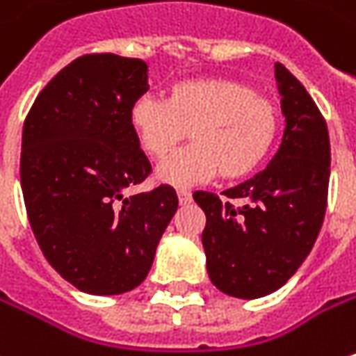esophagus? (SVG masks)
<instances>
[{
	"mask_svg": "<svg viewBox=\"0 0 356 356\" xmlns=\"http://www.w3.org/2000/svg\"><path fill=\"white\" fill-rule=\"evenodd\" d=\"M177 199L181 205H187V203H191V193H189V191H185V189H179Z\"/></svg>",
	"mask_w": 356,
	"mask_h": 356,
	"instance_id": "1",
	"label": "esophagus"
}]
</instances>
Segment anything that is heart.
<instances>
[{"mask_svg":"<svg viewBox=\"0 0 356 356\" xmlns=\"http://www.w3.org/2000/svg\"><path fill=\"white\" fill-rule=\"evenodd\" d=\"M129 123L141 149L161 161L187 139L193 145L157 169V181L171 187H193L219 171L227 181L257 171L275 143L277 105L239 79L203 77L181 81L167 99L143 95L129 111Z\"/></svg>","mask_w":356,"mask_h":356,"instance_id":"heart-1","label":"heart"}]
</instances>
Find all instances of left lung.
I'll return each instance as SVG.
<instances>
[{"instance_id":"1","label":"left lung","mask_w":356,"mask_h":356,"mask_svg":"<svg viewBox=\"0 0 356 356\" xmlns=\"http://www.w3.org/2000/svg\"><path fill=\"white\" fill-rule=\"evenodd\" d=\"M285 133L265 171L225 191H197L205 211L203 249L211 283L237 299L275 293L297 273L327 211L331 143L325 117L301 81L275 63ZM243 198L235 208L230 201Z\"/></svg>"}]
</instances>
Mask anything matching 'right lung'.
<instances>
[{
  "instance_id": "right-lung-1",
  "label": "right lung",
  "mask_w": 356,
  "mask_h": 356,
  "mask_svg": "<svg viewBox=\"0 0 356 356\" xmlns=\"http://www.w3.org/2000/svg\"><path fill=\"white\" fill-rule=\"evenodd\" d=\"M147 89L145 61L83 55L25 117L19 173L29 225L49 265L89 295L141 285L177 211L169 185L123 195L151 173L129 123Z\"/></svg>"
}]
</instances>
